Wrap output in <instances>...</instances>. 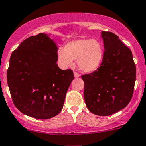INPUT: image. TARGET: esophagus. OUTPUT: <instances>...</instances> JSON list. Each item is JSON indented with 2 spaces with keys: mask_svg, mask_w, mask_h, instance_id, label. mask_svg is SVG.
I'll list each match as a JSON object with an SVG mask.
<instances>
[{
  "mask_svg": "<svg viewBox=\"0 0 146 146\" xmlns=\"http://www.w3.org/2000/svg\"><path fill=\"white\" fill-rule=\"evenodd\" d=\"M74 76H75V78H78V77H80V74H79V73H78L77 72H74Z\"/></svg>",
  "mask_w": 146,
  "mask_h": 146,
  "instance_id": "1",
  "label": "esophagus"
}]
</instances>
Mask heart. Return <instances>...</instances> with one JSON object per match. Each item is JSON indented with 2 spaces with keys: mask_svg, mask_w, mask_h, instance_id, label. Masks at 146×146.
I'll list each match as a JSON object with an SVG mask.
<instances>
[{
  "mask_svg": "<svg viewBox=\"0 0 146 146\" xmlns=\"http://www.w3.org/2000/svg\"><path fill=\"white\" fill-rule=\"evenodd\" d=\"M103 45L96 40L80 39L68 43L59 48L58 58L64 66H71L77 60L78 67L85 73H91L100 67L103 58Z\"/></svg>",
  "mask_w": 146,
  "mask_h": 146,
  "instance_id": "b5f03b06",
  "label": "heart"
}]
</instances>
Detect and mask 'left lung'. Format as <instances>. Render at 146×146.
Returning a JSON list of instances; mask_svg holds the SVG:
<instances>
[{"label": "left lung", "instance_id": "8db88e82", "mask_svg": "<svg viewBox=\"0 0 146 146\" xmlns=\"http://www.w3.org/2000/svg\"><path fill=\"white\" fill-rule=\"evenodd\" d=\"M104 44L100 66L81 76L84 99L95 115L107 116L123 109L133 97L136 68L131 50L112 32L102 31Z\"/></svg>", "mask_w": 146, "mask_h": 146}]
</instances>
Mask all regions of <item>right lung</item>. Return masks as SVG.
<instances>
[{"label": "right lung", "mask_w": 146, "mask_h": 146, "mask_svg": "<svg viewBox=\"0 0 146 146\" xmlns=\"http://www.w3.org/2000/svg\"><path fill=\"white\" fill-rule=\"evenodd\" d=\"M57 51L49 35L40 33L23 40L11 54L7 81L13 102L22 113L48 119L61 111L74 76L70 69L59 68Z\"/></svg>", "instance_id": "right-lung-1"}]
</instances>
